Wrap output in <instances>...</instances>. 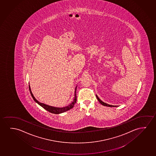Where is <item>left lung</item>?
<instances>
[{
  "label": "left lung",
  "mask_w": 156,
  "mask_h": 156,
  "mask_svg": "<svg viewBox=\"0 0 156 156\" xmlns=\"http://www.w3.org/2000/svg\"><path fill=\"white\" fill-rule=\"evenodd\" d=\"M96 96L97 98L98 99V101H99V103L103 106H108V107H116V106H118L111 105H110V104L105 103H104L103 101H101V100L98 97L97 94Z\"/></svg>",
  "instance_id": "left-lung-1"
}]
</instances>
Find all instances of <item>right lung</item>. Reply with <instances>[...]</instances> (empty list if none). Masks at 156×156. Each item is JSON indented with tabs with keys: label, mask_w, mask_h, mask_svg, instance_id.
Wrapping results in <instances>:
<instances>
[{
	"label": "right lung",
	"mask_w": 156,
	"mask_h": 156,
	"mask_svg": "<svg viewBox=\"0 0 156 156\" xmlns=\"http://www.w3.org/2000/svg\"><path fill=\"white\" fill-rule=\"evenodd\" d=\"M29 91H30V92L31 95L33 99L36 102L38 105H40L41 106H42V108H44V109H45L48 112H51V113H53V114H60V113H64V112L67 111L68 110H70L71 108H72L74 107L75 104L76 103V102L77 99L76 90L77 86L76 87L75 89L74 98L73 99V101L69 105H68V106H65V107H64V108H55V107H53V106L48 105H46L45 104L40 103V101H38L35 98V97L34 96L33 93L31 92V90L30 86H29Z\"/></svg>",
	"instance_id": "1"
}]
</instances>
